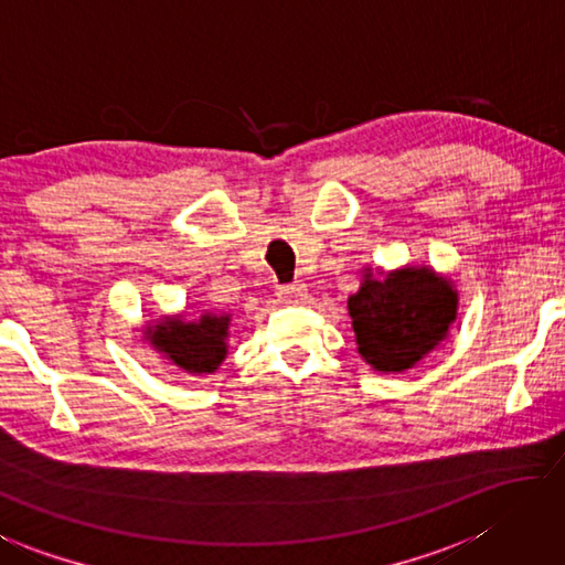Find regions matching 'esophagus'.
I'll return each mask as SVG.
<instances>
[{
	"mask_svg": "<svg viewBox=\"0 0 565 565\" xmlns=\"http://www.w3.org/2000/svg\"><path fill=\"white\" fill-rule=\"evenodd\" d=\"M306 294V286L301 281H291V284H281L279 289H276V296H279L281 301H296L301 299Z\"/></svg>",
	"mask_w": 565,
	"mask_h": 565,
	"instance_id": "34e87169",
	"label": "esophagus"
}]
</instances>
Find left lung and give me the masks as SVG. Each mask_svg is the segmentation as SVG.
Here are the masks:
<instances>
[{
	"instance_id": "1",
	"label": "left lung",
	"mask_w": 565,
	"mask_h": 565,
	"mask_svg": "<svg viewBox=\"0 0 565 565\" xmlns=\"http://www.w3.org/2000/svg\"><path fill=\"white\" fill-rule=\"evenodd\" d=\"M358 353L381 373H403L435 351L457 318V291L452 281L427 269L363 274V284L351 299Z\"/></svg>"
}]
</instances>
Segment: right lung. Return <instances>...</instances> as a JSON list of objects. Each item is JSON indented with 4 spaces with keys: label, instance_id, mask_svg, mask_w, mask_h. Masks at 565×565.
<instances>
[{
    "label": "right lung",
    "instance_id": "obj_1",
    "mask_svg": "<svg viewBox=\"0 0 565 565\" xmlns=\"http://www.w3.org/2000/svg\"><path fill=\"white\" fill-rule=\"evenodd\" d=\"M230 313L204 311L194 321L182 316H162L146 328V341L172 365L190 375H210L227 358Z\"/></svg>",
    "mask_w": 565,
    "mask_h": 565
}]
</instances>
